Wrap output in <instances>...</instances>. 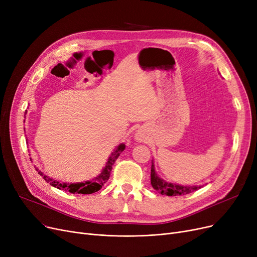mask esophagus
<instances>
[{
    "label": "esophagus",
    "instance_id": "obj_1",
    "mask_svg": "<svg viewBox=\"0 0 257 257\" xmlns=\"http://www.w3.org/2000/svg\"><path fill=\"white\" fill-rule=\"evenodd\" d=\"M145 138H146V136H145V132L143 131V130H138L137 131V134H136V140L138 141V142H140V143H142V142H144L145 141Z\"/></svg>",
    "mask_w": 257,
    "mask_h": 257
}]
</instances>
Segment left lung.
<instances>
[{"instance_id":"left-lung-1","label":"left lung","mask_w":257,"mask_h":257,"mask_svg":"<svg viewBox=\"0 0 257 257\" xmlns=\"http://www.w3.org/2000/svg\"><path fill=\"white\" fill-rule=\"evenodd\" d=\"M151 184L154 190L159 192L161 195H167V196H183L186 194L193 193L201 186H183L175 183H170L165 181L158 177L156 174L155 167L152 161V167H151Z\"/></svg>"}]
</instances>
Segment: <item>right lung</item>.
Wrapping results in <instances>:
<instances>
[{
  "label": "right lung",
  "mask_w": 257,
  "mask_h": 257,
  "mask_svg": "<svg viewBox=\"0 0 257 257\" xmlns=\"http://www.w3.org/2000/svg\"><path fill=\"white\" fill-rule=\"evenodd\" d=\"M124 150H125V145L124 144H120L119 146H117L116 149L111 153L109 158H108L107 163L105 165V168L103 169V171L101 172L99 176H97L96 178H93L92 180H88V181H85V182L71 183V184L70 183H60L57 180H53L52 178L46 176V175L43 172H40L37 168H35V170L38 172L40 176H42L48 183H50L54 187L58 188V190L70 192L72 194L88 195V194H92V193H96V192L100 191L102 186L107 182L108 179H109L114 161L117 159L119 154L123 152ZM30 160H31V158H30Z\"/></svg>",
  "instance_id": "add662e5"
}]
</instances>
